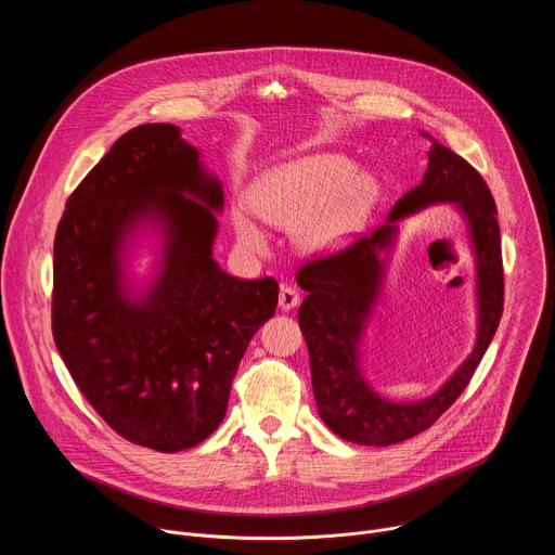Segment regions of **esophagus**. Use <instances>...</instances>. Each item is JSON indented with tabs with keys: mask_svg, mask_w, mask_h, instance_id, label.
<instances>
[{
	"mask_svg": "<svg viewBox=\"0 0 555 555\" xmlns=\"http://www.w3.org/2000/svg\"><path fill=\"white\" fill-rule=\"evenodd\" d=\"M298 302H300V294L296 292V287H292V285H281V292H279V307H281L283 311H289V309H294Z\"/></svg>",
	"mask_w": 555,
	"mask_h": 555,
	"instance_id": "1",
	"label": "esophagus"
}]
</instances>
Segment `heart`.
<instances>
[{"label": "heart", "mask_w": 555, "mask_h": 555, "mask_svg": "<svg viewBox=\"0 0 555 555\" xmlns=\"http://www.w3.org/2000/svg\"><path fill=\"white\" fill-rule=\"evenodd\" d=\"M353 173L351 160L336 153H311L257 178L253 208L279 225L302 221L298 236L309 250H327L351 234L377 197L371 176ZM234 230L248 248H263L266 232L244 208H234Z\"/></svg>", "instance_id": "b5f03b06"}]
</instances>
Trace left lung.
<instances>
[{"label": "left lung", "mask_w": 555, "mask_h": 555, "mask_svg": "<svg viewBox=\"0 0 555 555\" xmlns=\"http://www.w3.org/2000/svg\"><path fill=\"white\" fill-rule=\"evenodd\" d=\"M435 202H454L467 217L479 266V340L450 382L417 404L386 402L366 386L358 371V340L377 298L384 263L379 250L390 246L395 225H379L345 250L315 257L296 272L307 292L298 325L307 343L311 388L323 422L343 439L360 446H390L430 428L469 384L481 364L503 315V253L496 204L481 173L452 149L433 142L428 169L388 212L398 221Z\"/></svg>", "instance_id": "8db88e82"}]
</instances>
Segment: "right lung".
Segmentation results:
<instances>
[{"mask_svg": "<svg viewBox=\"0 0 555 555\" xmlns=\"http://www.w3.org/2000/svg\"><path fill=\"white\" fill-rule=\"evenodd\" d=\"M221 186L176 125L122 133L67 197L54 236L52 336L78 390L122 439L157 452L202 443L223 420L242 356L279 302L272 276L242 281L210 257ZM170 230L142 304L121 294L117 250L144 214Z\"/></svg>", "mask_w": 555, "mask_h": 555, "instance_id": "right-lung-1", "label": "right lung"}]
</instances>
